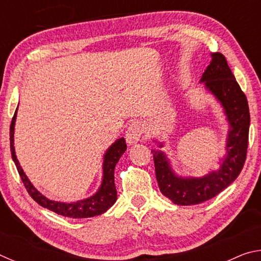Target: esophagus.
<instances>
[{"label":"esophagus","instance_id":"obj_1","mask_svg":"<svg viewBox=\"0 0 261 261\" xmlns=\"http://www.w3.org/2000/svg\"><path fill=\"white\" fill-rule=\"evenodd\" d=\"M143 134H144L143 125H141L139 122H134L132 124L129 125V127H127V130L125 132L126 143L129 145L138 143Z\"/></svg>","mask_w":261,"mask_h":261}]
</instances>
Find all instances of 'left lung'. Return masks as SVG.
Wrapping results in <instances>:
<instances>
[{
  "instance_id": "left-lung-1",
  "label": "left lung",
  "mask_w": 261,
  "mask_h": 261,
  "mask_svg": "<svg viewBox=\"0 0 261 261\" xmlns=\"http://www.w3.org/2000/svg\"><path fill=\"white\" fill-rule=\"evenodd\" d=\"M200 83L220 101L229 122L227 154L218 170L202 177H180L171 169L162 151L152 149L156 180L160 191L176 205H197L214 198L230 185L244 166L249 144L250 112L245 94L236 82L226 57L213 53ZM160 147L162 144L160 143Z\"/></svg>"
}]
</instances>
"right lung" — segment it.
I'll use <instances>...</instances> for the list:
<instances>
[{
    "label": "right lung",
    "mask_w": 261,
    "mask_h": 261,
    "mask_svg": "<svg viewBox=\"0 0 261 261\" xmlns=\"http://www.w3.org/2000/svg\"><path fill=\"white\" fill-rule=\"evenodd\" d=\"M17 109L14 117H12L10 125V151L12 160H14L17 167V170H18V174L21 178V182L24 183V187L28 190L30 196L33 198V200L37 201L40 206L45 207V208L55 212L56 214L72 219L93 218V216L102 214L108 208H110L117 199V191L116 187H115L114 179V170L115 166H116V163L120 160V158L123 155V153L126 151V144L124 138L117 139L112 146L107 149V152H106L102 167V183H101L99 190L93 194V196L86 198V199L78 200L76 202H70V204H68V202L50 200L33 187V184L30 182V179L28 178V176L25 175L24 170L21 169L18 160H17L14 146V134Z\"/></svg>",
    "instance_id": "right-lung-1"
}]
</instances>
